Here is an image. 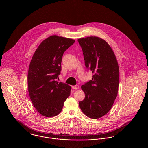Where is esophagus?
Wrapping results in <instances>:
<instances>
[{
    "label": "esophagus",
    "mask_w": 148,
    "mask_h": 148,
    "mask_svg": "<svg viewBox=\"0 0 148 148\" xmlns=\"http://www.w3.org/2000/svg\"><path fill=\"white\" fill-rule=\"evenodd\" d=\"M79 88V86L78 85H75L74 86H72V89H78Z\"/></svg>",
    "instance_id": "obj_1"
}]
</instances>
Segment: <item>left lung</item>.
<instances>
[{
  "label": "left lung",
  "instance_id": "obj_1",
  "mask_svg": "<svg viewBox=\"0 0 148 148\" xmlns=\"http://www.w3.org/2000/svg\"><path fill=\"white\" fill-rule=\"evenodd\" d=\"M83 53L85 65L92 73V79L82 85L85 99L79 105L85 114L98 119L109 112L116 98L119 70L113 50L99 37L77 39Z\"/></svg>",
  "mask_w": 148,
  "mask_h": 148
}]
</instances>
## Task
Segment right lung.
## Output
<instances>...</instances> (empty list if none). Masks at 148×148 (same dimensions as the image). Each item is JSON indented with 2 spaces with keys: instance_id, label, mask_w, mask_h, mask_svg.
<instances>
[{
  "instance_id": "add662e5",
  "label": "right lung",
  "mask_w": 148,
  "mask_h": 148,
  "mask_svg": "<svg viewBox=\"0 0 148 148\" xmlns=\"http://www.w3.org/2000/svg\"><path fill=\"white\" fill-rule=\"evenodd\" d=\"M74 42L69 38L50 36L41 42L32 57L28 74L29 94L33 106L44 116L59 114L71 95V86L56 79L64 53Z\"/></svg>"
}]
</instances>
